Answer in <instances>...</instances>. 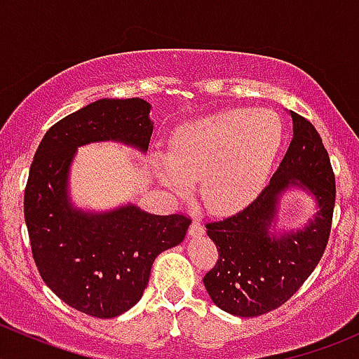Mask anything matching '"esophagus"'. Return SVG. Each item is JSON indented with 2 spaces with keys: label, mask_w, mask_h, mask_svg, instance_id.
Segmentation results:
<instances>
[{
  "label": "esophagus",
  "mask_w": 359,
  "mask_h": 359,
  "mask_svg": "<svg viewBox=\"0 0 359 359\" xmlns=\"http://www.w3.org/2000/svg\"><path fill=\"white\" fill-rule=\"evenodd\" d=\"M189 234L193 238H200L205 234V226L201 224V220H193V224L189 227Z\"/></svg>",
  "instance_id": "obj_1"
}]
</instances>
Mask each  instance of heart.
<instances>
[{
	"label": "heart",
	"mask_w": 359,
	"mask_h": 359,
	"mask_svg": "<svg viewBox=\"0 0 359 359\" xmlns=\"http://www.w3.org/2000/svg\"><path fill=\"white\" fill-rule=\"evenodd\" d=\"M281 140L278 114L231 107L177 126L170 135L168 154L156 151L153 161L170 191L186 194L193 179H201L206 205L217 212H233L260 193Z\"/></svg>",
	"instance_id": "b5f03b06"
}]
</instances>
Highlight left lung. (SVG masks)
<instances>
[{
    "mask_svg": "<svg viewBox=\"0 0 359 359\" xmlns=\"http://www.w3.org/2000/svg\"><path fill=\"white\" fill-rule=\"evenodd\" d=\"M293 137L269 184L247 208L206 224L219 260L203 283L217 307L240 318L276 309L302 287L327 248L335 177L320 133L290 111ZM292 189L313 198L317 212L302 228L277 227L280 198Z\"/></svg>",
    "mask_w": 359,
    "mask_h": 359,
    "instance_id": "8db88e82",
    "label": "left lung"
}]
</instances>
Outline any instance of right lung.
<instances>
[{
	"label": "right lung",
	"mask_w": 359,
	"mask_h": 359,
	"mask_svg": "<svg viewBox=\"0 0 359 359\" xmlns=\"http://www.w3.org/2000/svg\"><path fill=\"white\" fill-rule=\"evenodd\" d=\"M142 99H100L52 126L38 146L24 194L32 257L43 281L72 309L114 318L135 306L154 259L186 238L187 217L154 215L126 203L106 212L78 208L69 172L78 147L121 142L147 153L153 125Z\"/></svg>",
	"instance_id": "right-lung-1"
}]
</instances>
